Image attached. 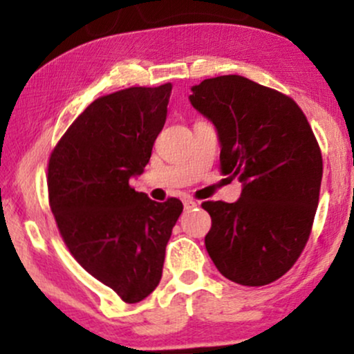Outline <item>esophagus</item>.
Listing matches in <instances>:
<instances>
[{"label":"esophagus","instance_id":"obj_1","mask_svg":"<svg viewBox=\"0 0 354 354\" xmlns=\"http://www.w3.org/2000/svg\"><path fill=\"white\" fill-rule=\"evenodd\" d=\"M183 205H185V209H186V211H189V209L196 208L198 203L194 201V200H191V198H185V200H183Z\"/></svg>","mask_w":354,"mask_h":354}]
</instances>
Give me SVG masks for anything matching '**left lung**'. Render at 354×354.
<instances>
[{"label": "left lung", "instance_id": "8db88e82", "mask_svg": "<svg viewBox=\"0 0 354 354\" xmlns=\"http://www.w3.org/2000/svg\"><path fill=\"white\" fill-rule=\"evenodd\" d=\"M189 101L216 126L221 174L243 183L236 203L205 201V245L225 278L265 286L293 268L310 239L323 158L295 100L238 75L191 88Z\"/></svg>", "mask_w": 354, "mask_h": 354}]
</instances>
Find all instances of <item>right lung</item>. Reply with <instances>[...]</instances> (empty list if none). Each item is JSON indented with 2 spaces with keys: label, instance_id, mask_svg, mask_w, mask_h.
I'll list each match as a JSON object with an SVG mask.
<instances>
[{
  "label": "right lung",
  "instance_id": "1",
  "mask_svg": "<svg viewBox=\"0 0 354 354\" xmlns=\"http://www.w3.org/2000/svg\"><path fill=\"white\" fill-rule=\"evenodd\" d=\"M173 84L131 86L93 101L48 161L50 208L73 258L124 303L160 284L183 203L149 200L129 185L143 173L168 113Z\"/></svg>",
  "mask_w": 354,
  "mask_h": 354
}]
</instances>
